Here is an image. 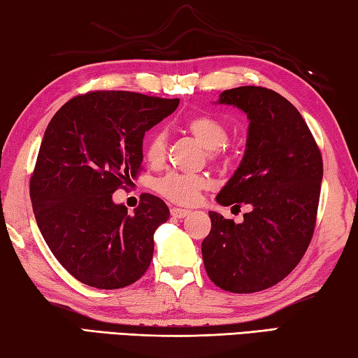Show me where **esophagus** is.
<instances>
[{
  "mask_svg": "<svg viewBox=\"0 0 358 358\" xmlns=\"http://www.w3.org/2000/svg\"><path fill=\"white\" fill-rule=\"evenodd\" d=\"M191 213V210H186V208H177V207H172L171 208V215L173 217H185Z\"/></svg>",
  "mask_w": 358,
  "mask_h": 358,
  "instance_id": "1",
  "label": "esophagus"
}]
</instances>
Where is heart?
Wrapping results in <instances>:
<instances>
[{
    "label": "heart",
    "instance_id": "b5f03b06",
    "mask_svg": "<svg viewBox=\"0 0 358 358\" xmlns=\"http://www.w3.org/2000/svg\"><path fill=\"white\" fill-rule=\"evenodd\" d=\"M187 131L201 142L202 147L208 150L211 161L229 162L230 156L224 145L229 138V131L220 120L208 115H199L186 123ZM167 136L164 131L156 129L150 134L147 143H145V157L150 164H161L166 156ZM208 187V180L202 175L178 173L171 172L166 177L156 181V191L164 196L169 201L181 205H191L197 202L201 192Z\"/></svg>",
    "mask_w": 358,
    "mask_h": 358
}]
</instances>
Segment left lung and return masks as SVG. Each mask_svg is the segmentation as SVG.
I'll return each mask as SVG.
<instances>
[{"label":"left lung","instance_id":"left-lung-1","mask_svg":"<svg viewBox=\"0 0 358 358\" xmlns=\"http://www.w3.org/2000/svg\"><path fill=\"white\" fill-rule=\"evenodd\" d=\"M250 120L240 166L216 196L217 203L250 205L235 224L208 211L202 241L207 275L217 287L251 294L282 281L313 238L322 183V156L300 112L273 90L238 87L220 94Z\"/></svg>","mask_w":358,"mask_h":358}]
</instances>
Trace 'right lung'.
Masks as SVG:
<instances>
[{"label": "right lung", "mask_w": 358, "mask_h": 358, "mask_svg": "<svg viewBox=\"0 0 358 358\" xmlns=\"http://www.w3.org/2000/svg\"><path fill=\"white\" fill-rule=\"evenodd\" d=\"M180 99L92 92L53 115L29 181L36 222L53 256L83 284L120 289L153 259L155 230L169 220L159 197L142 194L134 215L112 194L142 171L143 137Z\"/></svg>", "instance_id": "add662e5"}]
</instances>
